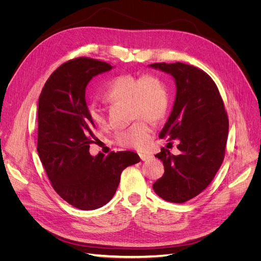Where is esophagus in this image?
<instances>
[{
  "label": "esophagus",
  "mask_w": 261,
  "mask_h": 261,
  "mask_svg": "<svg viewBox=\"0 0 261 261\" xmlns=\"http://www.w3.org/2000/svg\"><path fill=\"white\" fill-rule=\"evenodd\" d=\"M139 156H140V159L143 160V161H147V160L151 159V158H152V155L150 154V153H148V152H140Z\"/></svg>",
  "instance_id": "34e87169"
}]
</instances>
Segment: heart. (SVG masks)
<instances>
[{
    "instance_id": "1",
    "label": "heart",
    "mask_w": 261,
    "mask_h": 261,
    "mask_svg": "<svg viewBox=\"0 0 261 261\" xmlns=\"http://www.w3.org/2000/svg\"><path fill=\"white\" fill-rule=\"evenodd\" d=\"M105 98L114 103H129L132 120L147 118L159 122L167 115L170 107L168 87L159 76L145 74L141 77L122 75L110 82L103 92ZM89 114L94 124L105 123L101 110L92 105ZM152 136V126L146 120H138L129 127L114 134L115 143L123 147L140 149L147 145Z\"/></svg>"
}]
</instances>
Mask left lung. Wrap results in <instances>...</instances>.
<instances>
[{"label": "left lung", "mask_w": 261, "mask_h": 261, "mask_svg": "<svg viewBox=\"0 0 261 261\" xmlns=\"http://www.w3.org/2000/svg\"><path fill=\"white\" fill-rule=\"evenodd\" d=\"M173 76L176 97L168 122L159 137L178 139L174 155L167 148L155 156L164 174L153 184L158 196L181 203L204 191L223 162L228 118L217 85L202 69L184 63L150 64Z\"/></svg>", "instance_id": "left-lung-1"}]
</instances>
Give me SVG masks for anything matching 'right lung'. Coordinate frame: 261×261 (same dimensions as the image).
<instances>
[{"label":"right lung","instance_id":"1","mask_svg":"<svg viewBox=\"0 0 261 261\" xmlns=\"http://www.w3.org/2000/svg\"><path fill=\"white\" fill-rule=\"evenodd\" d=\"M112 69L107 62L77 58L55 69L38 105V154L51 185L81 210H93L112 199L125 168L140 161L133 151L89 153L93 128L86 87L92 77Z\"/></svg>","mask_w":261,"mask_h":261}]
</instances>
